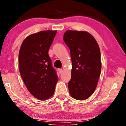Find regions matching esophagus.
Instances as JSON below:
<instances>
[{
    "label": "esophagus",
    "instance_id": "1",
    "mask_svg": "<svg viewBox=\"0 0 126 126\" xmlns=\"http://www.w3.org/2000/svg\"><path fill=\"white\" fill-rule=\"evenodd\" d=\"M58 71H59V73H62V72H63V70H62V69H61V68H59V69H58Z\"/></svg>",
    "mask_w": 126,
    "mask_h": 126
}]
</instances>
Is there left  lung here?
Listing matches in <instances>:
<instances>
[{
	"label": "left lung",
	"mask_w": 126,
	"mask_h": 126,
	"mask_svg": "<svg viewBox=\"0 0 126 126\" xmlns=\"http://www.w3.org/2000/svg\"><path fill=\"white\" fill-rule=\"evenodd\" d=\"M63 40L69 48L72 59L71 79L68 83L69 93L76 99H86L94 92L101 74L98 44L85 31H66Z\"/></svg>",
	"instance_id": "left-lung-1"
}]
</instances>
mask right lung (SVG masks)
Wrapping results in <instances>:
<instances>
[{"label": "right lung", "instance_id": "right-lung-1", "mask_svg": "<svg viewBox=\"0 0 126 126\" xmlns=\"http://www.w3.org/2000/svg\"><path fill=\"white\" fill-rule=\"evenodd\" d=\"M56 33L57 31H44L29 35L19 53L21 77L29 92L40 100L52 96L58 81L48 54Z\"/></svg>", "mask_w": 126, "mask_h": 126}]
</instances>
